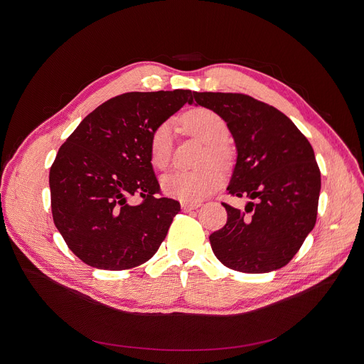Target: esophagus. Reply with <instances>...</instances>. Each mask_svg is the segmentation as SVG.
Segmentation results:
<instances>
[{"label":"esophagus","mask_w":364,"mask_h":364,"mask_svg":"<svg viewBox=\"0 0 364 364\" xmlns=\"http://www.w3.org/2000/svg\"><path fill=\"white\" fill-rule=\"evenodd\" d=\"M200 206L199 202L196 203H190V202H181V209L184 213H188V211H193V209H198Z\"/></svg>","instance_id":"esophagus-1"}]
</instances>
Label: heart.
<instances>
[{
	"label": "heart",
	"instance_id": "b5f03b06",
	"mask_svg": "<svg viewBox=\"0 0 364 364\" xmlns=\"http://www.w3.org/2000/svg\"><path fill=\"white\" fill-rule=\"evenodd\" d=\"M184 129L208 143L203 151V164H225L230 158L224 141L228 137L225 121L215 112L198 107L183 117ZM174 134L169 122L159 124L150 136V162L156 169H165L171 162ZM221 172L215 166H205L195 171H172L162 178L164 192L183 202L196 203L211 195L221 184Z\"/></svg>",
	"mask_w": 364,
	"mask_h": 364
}]
</instances>
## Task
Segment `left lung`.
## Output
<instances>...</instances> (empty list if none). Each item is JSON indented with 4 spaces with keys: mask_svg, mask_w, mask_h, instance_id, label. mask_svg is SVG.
Segmentation results:
<instances>
[{
    "mask_svg": "<svg viewBox=\"0 0 364 364\" xmlns=\"http://www.w3.org/2000/svg\"><path fill=\"white\" fill-rule=\"evenodd\" d=\"M232 132L237 158L228 193L250 198L242 209L223 203L227 223L209 236L215 257L242 273L282 269L314 228L320 169L314 150L276 107L236 92H193ZM254 200V203L250 200Z\"/></svg>",
    "mask_w": 364,
    "mask_h": 364,
    "instance_id": "obj_1",
    "label": "left lung"
}]
</instances>
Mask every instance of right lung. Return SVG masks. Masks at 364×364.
Wrapping results in <instances>:
<instances>
[{
  "label": "right lung",
  "instance_id": "right-lung-1",
  "mask_svg": "<svg viewBox=\"0 0 364 364\" xmlns=\"http://www.w3.org/2000/svg\"><path fill=\"white\" fill-rule=\"evenodd\" d=\"M190 90L125 92L92 110L57 151L50 169L51 211L69 250L100 270H127L159 250L174 199L156 198L153 129L192 103ZM139 194L144 202L129 203Z\"/></svg>",
  "mask_w": 364,
  "mask_h": 364
}]
</instances>
